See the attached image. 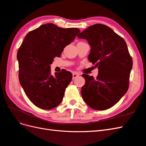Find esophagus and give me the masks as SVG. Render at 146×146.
<instances>
[{"instance_id": "obj_1", "label": "esophagus", "mask_w": 146, "mask_h": 146, "mask_svg": "<svg viewBox=\"0 0 146 146\" xmlns=\"http://www.w3.org/2000/svg\"><path fill=\"white\" fill-rule=\"evenodd\" d=\"M79 76V74H78V73H76V72H74V73H73V74H72V79H76V78H77L78 76Z\"/></svg>"}]
</instances>
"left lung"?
<instances>
[{"label": "left lung", "mask_w": 146, "mask_h": 146, "mask_svg": "<svg viewBox=\"0 0 146 146\" xmlns=\"http://www.w3.org/2000/svg\"><path fill=\"white\" fill-rule=\"evenodd\" d=\"M91 46L89 61L98 67V75L83 74L85 84L82 87L83 100L97 110L108 109L118 103L129 88L133 60L123 38L102 24L88 27L78 35Z\"/></svg>", "instance_id": "1"}]
</instances>
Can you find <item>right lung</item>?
I'll return each instance as SVG.
<instances>
[{"label":"right lung","mask_w":146,"mask_h":146,"mask_svg":"<svg viewBox=\"0 0 146 146\" xmlns=\"http://www.w3.org/2000/svg\"><path fill=\"white\" fill-rule=\"evenodd\" d=\"M79 33L77 28L46 23L25 37L17 52L19 81L27 97L38 108L51 110L61 103L72 74L63 70L53 76L51 64Z\"/></svg>","instance_id":"add662e5"}]
</instances>
